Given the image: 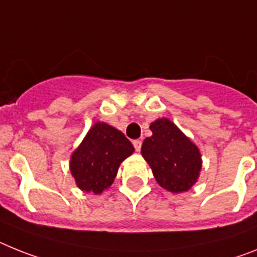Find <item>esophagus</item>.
<instances>
[{
  "label": "esophagus",
  "instance_id": "34e87169",
  "mask_svg": "<svg viewBox=\"0 0 257 257\" xmlns=\"http://www.w3.org/2000/svg\"><path fill=\"white\" fill-rule=\"evenodd\" d=\"M133 146H135L136 151H137V153H140V150H141V146H142V142L140 141V140H136V141H133Z\"/></svg>",
  "mask_w": 257,
  "mask_h": 257
}]
</instances>
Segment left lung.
<instances>
[{"instance_id":"obj_1","label":"left lung","mask_w":257,"mask_h":257,"mask_svg":"<svg viewBox=\"0 0 257 257\" xmlns=\"http://www.w3.org/2000/svg\"><path fill=\"white\" fill-rule=\"evenodd\" d=\"M151 137L145 138L141 154L156 182L171 193L190 190L202 171V155L195 144L167 117L150 124Z\"/></svg>"}]
</instances>
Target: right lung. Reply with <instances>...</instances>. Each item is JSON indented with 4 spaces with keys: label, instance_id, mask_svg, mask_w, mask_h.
<instances>
[{
    "label": "right lung",
    "instance_id": "1",
    "mask_svg": "<svg viewBox=\"0 0 257 257\" xmlns=\"http://www.w3.org/2000/svg\"><path fill=\"white\" fill-rule=\"evenodd\" d=\"M135 147L119 129L104 121L94 122L70 158L76 186L85 193L101 194L112 185L119 167Z\"/></svg>",
    "mask_w": 257,
    "mask_h": 257
}]
</instances>
